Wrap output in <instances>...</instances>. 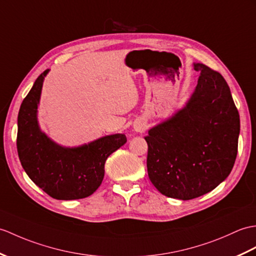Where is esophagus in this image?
<instances>
[{"instance_id":"34e87169","label":"esophagus","mask_w":256,"mask_h":256,"mask_svg":"<svg viewBox=\"0 0 256 256\" xmlns=\"http://www.w3.org/2000/svg\"><path fill=\"white\" fill-rule=\"evenodd\" d=\"M134 128H135L136 132H142V130H145V124L144 123H140V122L136 123L135 126H134Z\"/></svg>"}]
</instances>
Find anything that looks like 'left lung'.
I'll list each match as a JSON object with an SVG mask.
<instances>
[{
  "label": "left lung",
  "mask_w": 256,
  "mask_h": 256,
  "mask_svg": "<svg viewBox=\"0 0 256 256\" xmlns=\"http://www.w3.org/2000/svg\"><path fill=\"white\" fill-rule=\"evenodd\" d=\"M186 106L148 130L147 171L158 191L182 200L212 191L236 162L240 116L224 77L202 63Z\"/></svg>",
  "instance_id": "obj_1"
}]
</instances>
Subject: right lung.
<instances>
[{"mask_svg":"<svg viewBox=\"0 0 256 256\" xmlns=\"http://www.w3.org/2000/svg\"><path fill=\"white\" fill-rule=\"evenodd\" d=\"M50 70L36 80L24 99L17 118V152L32 181L56 200H80L92 195L104 176V162L126 142L124 134H111L75 147L58 145L38 122L44 80Z\"/></svg>","mask_w":256,"mask_h":256,"instance_id":"1","label":"right lung"}]
</instances>
